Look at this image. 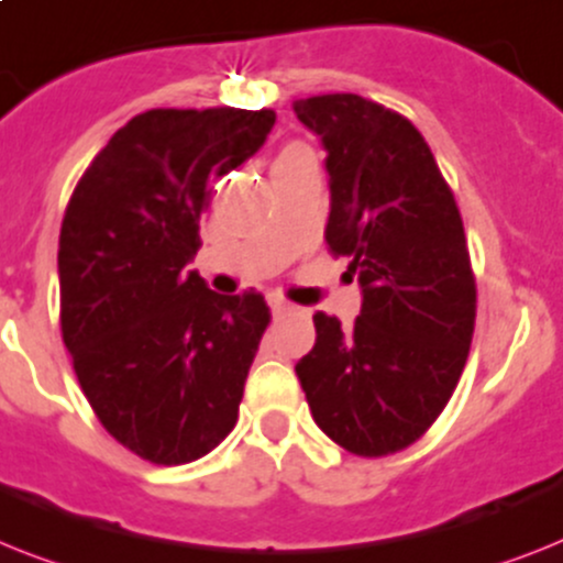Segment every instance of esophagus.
<instances>
[{"label": "esophagus", "mask_w": 563, "mask_h": 563, "mask_svg": "<svg viewBox=\"0 0 563 563\" xmlns=\"http://www.w3.org/2000/svg\"><path fill=\"white\" fill-rule=\"evenodd\" d=\"M272 312H274V318H280V314L295 312V306L286 303V300H272Z\"/></svg>", "instance_id": "34e87169"}]
</instances>
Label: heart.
<instances>
[{
  "label": "heart",
  "mask_w": 563,
  "mask_h": 563,
  "mask_svg": "<svg viewBox=\"0 0 563 563\" xmlns=\"http://www.w3.org/2000/svg\"><path fill=\"white\" fill-rule=\"evenodd\" d=\"M300 158H312V153H309V147H303V144L291 141V144H286V147L277 153V158H274V167H283V164H295V162H300Z\"/></svg>",
  "instance_id": "obj_1"
}]
</instances>
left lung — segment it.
<instances>
[{
  "label": "left lung",
  "instance_id": "1",
  "mask_svg": "<svg viewBox=\"0 0 563 563\" xmlns=\"http://www.w3.org/2000/svg\"><path fill=\"white\" fill-rule=\"evenodd\" d=\"M321 135L327 245L364 291L353 329L318 312L297 361L312 419L355 456L413 445L445 410L472 350L477 286L463 217L422 132L361 95L291 103Z\"/></svg>",
  "mask_w": 563,
  "mask_h": 563
}]
</instances>
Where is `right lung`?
I'll use <instances>...</instances> for the list:
<instances>
[{"mask_svg":"<svg viewBox=\"0 0 563 563\" xmlns=\"http://www.w3.org/2000/svg\"><path fill=\"white\" fill-rule=\"evenodd\" d=\"M272 109H150L109 139L59 228V329L80 390L123 448L185 465L225 440L272 312L185 266L217 178L249 162Z\"/></svg>","mask_w":563,"mask_h":563,"instance_id":"add662e5","label":"right lung"}]
</instances>
